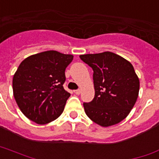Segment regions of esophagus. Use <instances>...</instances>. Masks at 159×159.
I'll list each match as a JSON object with an SVG mask.
<instances>
[{
  "label": "esophagus",
  "mask_w": 159,
  "mask_h": 159,
  "mask_svg": "<svg viewBox=\"0 0 159 159\" xmlns=\"http://www.w3.org/2000/svg\"><path fill=\"white\" fill-rule=\"evenodd\" d=\"M80 92H81L80 89H76V90H75V94H80Z\"/></svg>",
  "instance_id": "obj_1"
}]
</instances>
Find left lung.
Masks as SVG:
<instances>
[{"instance_id":"8db88e82","label":"left lung","mask_w":159,"mask_h":159,"mask_svg":"<svg viewBox=\"0 0 159 159\" xmlns=\"http://www.w3.org/2000/svg\"><path fill=\"white\" fill-rule=\"evenodd\" d=\"M93 71L94 98L84 103L87 116L102 127L119 124L137 101L139 80L132 64L114 53L80 55Z\"/></svg>"}]
</instances>
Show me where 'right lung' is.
<instances>
[{
    "instance_id": "1",
    "label": "right lung",
    "mask_w": 159,
    "mask_h": 159,
    "mask_svg": "<svg viewBox=\"0 0 159 159\" xmlns=\"http://www.w3.org/2000/svg\"><path fill=\"white\" fill-rule=\"evenodd\" d=\"M73 55L48 50L25 59L12 80L13 94L25 117L38 124L62 114L70 93L64 89L66 67Z\"/></svg>"
}]
</instances>
